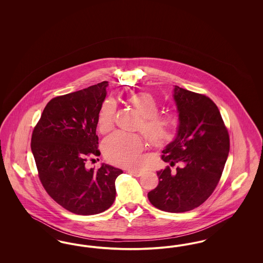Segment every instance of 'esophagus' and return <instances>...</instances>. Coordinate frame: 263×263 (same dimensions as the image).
Instances as JSON below:
<instances>
[{
	"label": "esophagus",
	"instance_id": "obj_1",
	"mask_svg": "<svg viewBox=\"0 0 263 263\" xmlns=\"http://www.w3.org/2000/svg\"><path fill=\"white\" fill-rule=\"evenodd\" d=\"M128 173H129L130 175H134V176H141V175H143V172H141V171H135V170H129Z\"/></svg>",
	"mask_w": 263,
	"mask_h": 263
}]
</instances>
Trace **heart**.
Returning <instances> with one entry per match:
<instances>
[{
    "instance_id": "obj_1",
    "label": "heart",
    "mask_w": 263,
    "mask_h": 263,
    "mask_svg": "<svg viewBox=\"0 0 263 263\" xmlns=\"http://www.w3.org/2000/svg\"><path fill=\"white\" fill-rule=\"evenodd\" d=\"M127 101L142 116L139 129L152 146L163 147L173 140L178 124L177 118L170 114H158L159 104L152 95L140 92L129 97ZM115 112V103L112 100H105L98 118L100 133L104 134L112 129ZM143 149L144 140L140 135L120 131L111 134L103 143L105 157L110 162L123 166H136Z\"/></svg>"
}]
</instances>
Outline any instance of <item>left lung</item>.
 I'll return each mask as SVG.
<instances>
[{
    "mask_svg": "<svg viewBox=\"0 0 263 263\" xmlns=\"http://www.w3.org/2000/svg\"><path fill=\"white\" fill-rule=\"evenodd\" d=\"M179 124L175 139L163 150L170 166L157 172L158 186L148 193L156 208L190 211L207 200L217 186L230 151V137L217 105L208 97L175 86Z\"/></svg>",
    "mask_w": 263,
    "mask_h": 263,
    "instance_id": "1",
    "label": "left lung"
}]
</instances>
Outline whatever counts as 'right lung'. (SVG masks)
<instances>
[{
  "label": "right lung",
  "mask_w": 263,
  "mask_h": 263,
  "mask_svg": "<svg viewBox=\"0 0 263 263\" xmlns=\"http://www.w3.org/2000/svg\"><path fill=\"white\" fill-rule=\"evenodd\" d=\"M108 82L54 98L47 103L31 137L39 179L63 208L95 215L114 202L115 179L123 172L102 163L87 168L89 156H99L96 133Z\"/></svg>",
  "instance_id": "right-lung-1"
}]
</instances>
